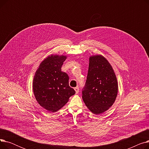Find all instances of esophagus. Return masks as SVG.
I'll return each instance as SVG.
<instances>
[{"label": "esophagus", "mask_w": 149, "mask_h": 149, "mask_svg": "<svg viewBox=\"0 0 149 149\" xmlns=\"http://www.w3.org/2000/svg\"><path fill=\"white\" fill-rule=\"evenodd\" d=\"M74 90H75V93H79V88H78V87L75 88H74Z\"/></svg>", "instance_id": "esophagus-1"}]
</instances>
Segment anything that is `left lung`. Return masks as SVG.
<instances>
[{
	"label": "left lung",
	"mask_w": 149,
	"mask_h": 149,
	"mask_svg": "<svg viewBox=\"0 0 149 149\" xmlns=\"http://www.w3.org/2000/svg\"><path fill=\"white\" fill-rule=\"evenodd\" d=\"M118 85L111 65L102 55L89 57V69L82 98L89 110L95 115L106 112L114 103Z\"/></svg>",
	"instance_id": "left-lung-1"
}]
</instances>
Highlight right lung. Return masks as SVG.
I'll use <instances>...</instances> for the list:
<instances>
[{"instance_id":"1","label":"right lung","mask_w":149,"mask_h":149,"mask_svg":"<svg viewBox=\"0 0 149 149\" xmlns=\"http://www.w3.org/2000/svg\"><path fill=\"white\" fill-rule=\"evenodd\" d=\"M66 58L63 55H50L40 63L34 76V97L40 106L49 112L58 111L75 93L69 86L68 75L61 69Z\"/></svg>"}]
</instances>
